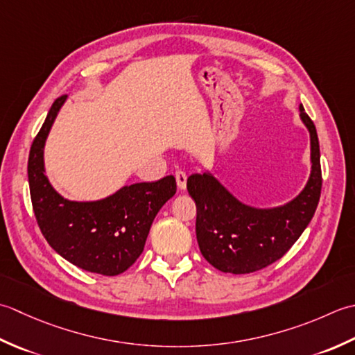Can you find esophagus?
Segmentation results:
<instances>
[{"instance_id":"1","label":"esophagus","mask_w":355,"mask_h":355,"mask_svg":"<svg viewBox=\"0 0 355 355\" xmlns=\"http://www.w3.org/2000/svg\"><path fill=\"white\" fill-rule=\"evenodd\" d=\"M176 184H178V188L179 190H185L187 188V175L184 171H176Z\"/></svg>"}]
</instances>
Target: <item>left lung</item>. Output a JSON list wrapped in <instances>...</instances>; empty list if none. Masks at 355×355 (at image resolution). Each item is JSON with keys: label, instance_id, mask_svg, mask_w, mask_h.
<instances>
[{"label": "left lung", "instance_id": "obj_1", "mask_svg": "<svg viewBox=\"0 0 355 355\" xmlns=\"http://www.w3.org/2000/svg\"><path fill=\"white\" fill-rule=\"evenodd\" d=\"M299 112L309 132L311 173L303 190L286 204L271 208L245 204L208 170L187 180V190L198 208L200 252L222 272L248 274L274 263L313 219L322 190L319 137L302 104Z\"/></svg>", "mask_w": 355, "mask_h": 355}]
</instances>
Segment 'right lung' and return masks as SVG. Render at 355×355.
Segmentation results:
<instances>
[{
  "label": "right lung",
  "instance_id": "right-lung-1",
  "mask_svg": "<svg viewBox=\"0 0 355 355\" xmlns=\"http://www.w3.org/2000/svg\"><path fill=\"white\" fill-rule=\"evenodd\" d=\"M67 96L58 98L28 155V187L41 233L58 254L85 271L118 276L141 256L151 223L165 202L175 196L176 180L121 187L98 200H70L61 196L46 175L44 147L53 122Z\"/></svg>",
  "mask_w": 355,
  "mask_h": 355
}]
</instances>
